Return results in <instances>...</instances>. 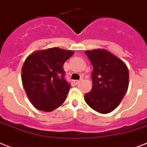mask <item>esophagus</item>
Segmentation results:
<instances>
[{
  "mask_svg": "<svg viewBox=\"0 0 147 147\" xmlns=\"http://www.w3.org/2000/svg\"><path fill=\"white\" fill-rule=\"evenodd\" d=\"M80 80H74V83L75 85H77L80 83Z\"/></svg>",
  "mask_w": 147,
  "mask_h": 147,
  "instance_id": "obj_1",
  "label": "esophagus"
}]
</instances>
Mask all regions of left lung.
Instances as JSON below:
<instances>
[{
	"label": "left lung",
	"mask_w": 147,
	"mask_h": 147,
	"mask_svg": "<svg viewBox=\"0 0 147 147\" xmlns=\"http://www.w3.org/2000/svg\"><path fill=\"white\" fill-rule=\"evenodd\" d=\"M93 66L92 88L85 94L88 106L100 113H108L122 101L128 87V67L105 49L86 51Z\"/></svg>",
	"instance_id": "obj_1"
}]
</instances>
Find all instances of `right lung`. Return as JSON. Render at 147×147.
<instances>
[{
	"mask_svg": "<svg viewBox=\"0 0 147 147\" xmlns=\"http://www.w3.org/2000/svg\"><path fill=\"white\" fill-rule=\"evenodd\" d=\"M74 54L57 47L31 53L22 68V80L31 104L50 112L65 102L71 85L65 79L63 65Z\"/></svg>",
	"mask_w": 147,
	"mask_h": 147,
	"instance_id": "obj_1",
	"label": "right lung"
}]
</instances>
